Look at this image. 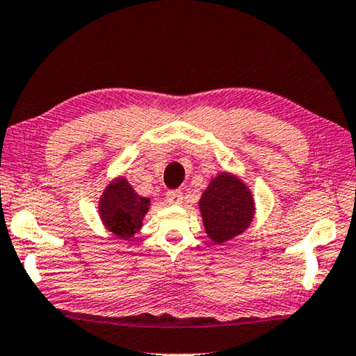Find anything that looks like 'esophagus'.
<instances>
[{
    "instance_id": "obj_1",
    "label": "esophagus",
    "mask_w": 356,
    "mask_h": 356,
    "mask_svg": "<svg viewBox=\"0 0 356 356\" xmlns=\"http://www.w3.org/2000/svg\"><path fill=\"white\" fill-rule=\"evenodd\" d=\"M165 198H168V202L170 205H181L182 200H184V195L181 191H169L165 193Z\"/></svg>"
}]
</instances>
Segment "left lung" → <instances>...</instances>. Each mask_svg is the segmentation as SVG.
I'll return each mask as SVG.
<instances>
[{"instance_id": "1", "label": "left lung", "mask_w": 356, "mask_h": 356, "mask_svg": "<svg viewBox=\"0 0 356 356\" xmlns=\"http://www.w3.org/2000/svg\"><path fill=\"white\" fill-rule=\"evenodd\" d=\"M200 208L203 226L215 244L243 234L254 218L252 192L231 172L218 174L202 193Z\"/></svg>"}]
</instances>
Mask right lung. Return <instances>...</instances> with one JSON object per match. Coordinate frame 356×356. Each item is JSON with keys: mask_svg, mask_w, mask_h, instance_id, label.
<instances>
[{"mask_svg": "<svg viewBox=\"0 0 356 356\" xmlns=\"http://www.w3.org/2000/svg\"><path fill=\"white\" fill-rule=\"evenodd\" d=\"M149 203V198L140 197L127 179L117 177L101 195L99 215L111 233L122 239H130L143 226Z\"/></svg>", "mask_w": 356, "mask_h": 356, "instance_id": "obj_1", "label": "right lung"}]
</instances>
